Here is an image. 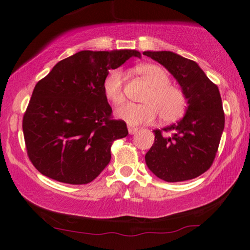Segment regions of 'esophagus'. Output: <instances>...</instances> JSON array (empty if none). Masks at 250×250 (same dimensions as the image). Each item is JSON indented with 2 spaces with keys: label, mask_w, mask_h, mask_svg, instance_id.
I'll return each instance as SVG.
<instances>
[{
  "label": "esophagus",
  "mask_w": 250,
  "mask_h": 250,
  "mask_svg": "<svg viewBox=\"0 0 250 250\" xmlns=\"http://www.w3.org/2000/svg\"><path fill=\"white\" fill-rule=\"evenodd\" d=\"M128 133H129V134H135V133L136 132H138V127H135V126H131V125H129L128 126Z\"/></svg>",
  "instance_id": "34e87169"
}]
</instances>
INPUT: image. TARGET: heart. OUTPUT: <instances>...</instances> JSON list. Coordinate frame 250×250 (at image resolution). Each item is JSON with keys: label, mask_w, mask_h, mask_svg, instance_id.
Here are the masks:
<instances>
[{"label": "heart", "mask_w": 250, "mask_h": 250, "mask_svg": "<svg viewBox=\"0 0 250 250\" xmlns=\"http://www.w3.org/2000/svg\"><path fill=\"white\" fill-rule=\"evenodd\" d=\"M135 71L150 85L143 102L126 104L116 110V116L129 125L151 123L159 114L163 122L170 123L182 117L188 107V98L182 88L169 83L167 71L158 64L145 63ZM104 93L108 101L119 105L125 100L124 75L121 69H114L104 81Z\"/></svg>", "instance_id": "1"}]
</instances>
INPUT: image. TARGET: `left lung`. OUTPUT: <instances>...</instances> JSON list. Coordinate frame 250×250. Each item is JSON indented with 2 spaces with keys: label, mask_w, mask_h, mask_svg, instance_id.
<instances>
[{
  "label": "left lung",
  "mask_w": 250,
  "mask_h": 250,
  "mask_svg": "<svg viewBox=\"0 0 250 250\" xmlns=\"http://www.w3.org/2000/svg\"><path fill=\"white\" fill-rule=\"evenodd\" d=\"M143 54L163 64L188 98L180 122L153 131L155 142L146 155V166L166 182L192 180L209 169L216 156L225 122L220 91L192 60L170 51Z\"/></svg>",
  "instance_id": "left-lung-1"
}]
</instances>
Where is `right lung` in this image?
Masks as SVG:
<instances>
[{
  "mask_svg": "<svg viewBox=\"0 0 250 250\" xmlns=\"http://www.w3.org/2000/svg\"><path fill=\"white\" fill-rule=\"evenodd\" d=\"M135 50L81 51L61 60L37 82L22 118L27 155L41 174L68 184H86L105 168L115 140L128 134L112 118L104 93L110 69Z\"/></svg>",
  "mask_w": 250,
  "mask_h": 250,
  "instance_id": "1",
  "label": "right lung"
}]
</instances>
